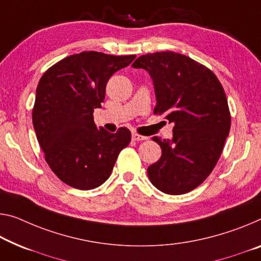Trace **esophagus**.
<instances>
[{
	"instance_id": "esophagus-1",
	"label": "esophagus",
	"mask_w": 261,
	"mask_h": 261,
	"mask_svg": "<svg viewBox=\"0 0 261 261\" xmlns=\"http://www.w3.org/2000/svg\"><path fill=\"white\" fill-rule=\"evenodd\" d=\"M132 139H133L134 141H143V140H147L148 138H147V136L140 135L138 133H133V134H132Z\"/></svg>"
}]
</instances>
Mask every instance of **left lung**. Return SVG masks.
Returning <instances> with one entry per match:
<instances>
[{
	"mask_svg": "<svg viewBox=\"0 0 261 261\" xmlns=\"http://www.w3.org/2000/svg\"><path fill=\"white\" fill-rule=\"evenodd\" d=\"M132 66L154 80V114L174 122L171 140L153 138L162 155L148 167V177L166 194H187L211 174L230 133L225 92L210 69L174 51L140 56Z\"/></svg>",
	"mask_w": 261,
	"mask_h": 261,
	"instance_id": "left-lung-1",
	"label": "left lung"
}]
</instances>
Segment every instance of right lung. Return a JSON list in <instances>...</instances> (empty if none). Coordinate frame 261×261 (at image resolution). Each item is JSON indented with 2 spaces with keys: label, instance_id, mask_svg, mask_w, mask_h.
<instances>
[{
  "label": "right lung",
  "instance_id": "obj_1",
  "mask_svg": "<svg viewBox=\"0 0 261 261\" xmlns=\"http://www.w3.org/2000/svg\"><path fill=\"white\" fill-rule=\"evenodd\" d=\"M134 58L84 51L56 63L39 80L33 108L36 136L46 163L67 186L79 190L101 186L129 144L128 128L114 134L97 128L93 112L101 107L108 79Z\"/></svg>",
  "mask_w": 261,
  "mask_h": 261
}]
</instances>
